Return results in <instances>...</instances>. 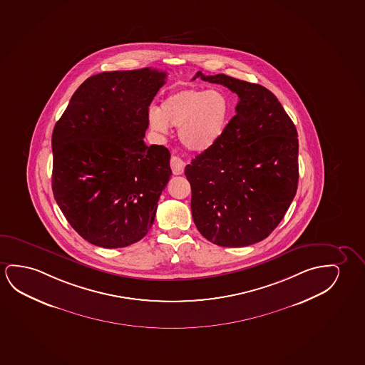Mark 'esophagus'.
<instances>
[{
  "mask_svg": "<svg viewBox=\"0 0 365 365\" xmlns=\"http://www.w3.org/2000/svg\"><path fill=\"white\" fill-rule=\"evenodd\" d=\"M185 163L178 155H172L170 158V168L175 175H182L185 170Z\"/></svg>",
  "mask_w": 365,
  "mask_h": 365,
  "instance_id": "34e87169",
  "label": "esophagus"
}]
</instances>
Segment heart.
<instances>
[{"label":"heart","mask_w":365,"mask_h":365,"mask_svg":"<svg viewBox=\"0 0 365 365\" xmlns=\"http://www.w3.org/2000/svg\"><path fill=\"white\" fill-rule=\"evenodd\" d=\"M231 103L222 90L183 88L169 94L160 110H149V124L155 132L165 134L168 124L178 128L185 147L201 152L216 144L227 129Z\"/></svg>","instance_id":"1"}]
</instances>
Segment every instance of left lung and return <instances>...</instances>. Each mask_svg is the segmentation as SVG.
Here are the masks:
<instances>
[{"label": "left lung", "mask_w": 365, "mask_h": 365, "mask_svg": "<svg viewBox=\"0 0 365 365\" xmlns=\"http://www.w3.org/2000/svg\"><path fill=\"white\" fill-rule=\"evenodd\" d=\"M196 78L236 93L226 132L185 169L190 210L203 237L245 247L272 232L294 200L299 180L295 125L269 90L225 74Z\"/></svg>", "instance_id": "left-lung-1"}]
</instances>
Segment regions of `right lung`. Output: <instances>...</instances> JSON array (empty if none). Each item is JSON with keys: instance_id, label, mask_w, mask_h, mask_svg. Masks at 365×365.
<instances>
[{"instance_id": "obj_1", "label": "right lung", "mask_w": 365, "mask_h": 365, "mask_svg": "<svg viewBox=\"0 0 365 365\" xmlns=\"http://www.w3.org/2000/svg\"><path fill=\"white\" fill-rule=\"evenodd\" d=\"M167 74L144 68L85 80L53 128V192L88 242L119 249L154 222L172 170L163 145H145L149 106Z\"/></svg>"}]
</instances>
